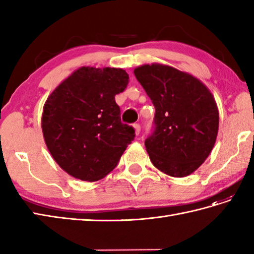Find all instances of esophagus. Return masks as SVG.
I'll return each mask as SVG.
<instances>
[{"mask_svg": "<svg viewBox=\"0 0 254 254\" xmlns=\"http://www.w3.org/2000/svg\"><path fill=\"white\" fill-rule=\"evenodd\" d=\"M133 127H134V130H135V133L139 134V132H141V126H139V123H134Z\"/></svg>", "mask_w": 254, "mask_h": 254, "instance_id": "34e87169", "label": "esophagus"}]
</instances>
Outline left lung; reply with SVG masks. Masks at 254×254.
I'll return each instance as SVG.
<instances>
[{"label":"left lung","instance_id":"obj_1","mask_svg":"<svg viewBox=\"0 0 254 254\" xmlns=\"http://www.w3.org/2000/svg\"><path fill=\"white\" fill-rule=\"evenodd\" d=\"M155 107L145 147L156 168L171 177L195 171L216 142L219 116L206 86L192 75L161 64L134 69Z\"/></svg>","mask_w":254,"mask_h":254}]
</instances>
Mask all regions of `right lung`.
Listing matches in <instances>:
<instances>
[{
    "label": "right lung",
    "instance_id": "1",
    "mask_svg": "<svg viewBox=\"0 0 254 254\" xmlns=\"http://www.w3.org/2000/svg\"><path fill=\"white\" fill-rule=\"evenodd\" d=\"M122 68L80 67L48 97L42 132L53 159L68 175L97 181L116 168L135 137L121 122L115 96L126 90Z\"/></svg>",
    "mask_w": 254,
    "mask_h": 254
}]
</instances>
